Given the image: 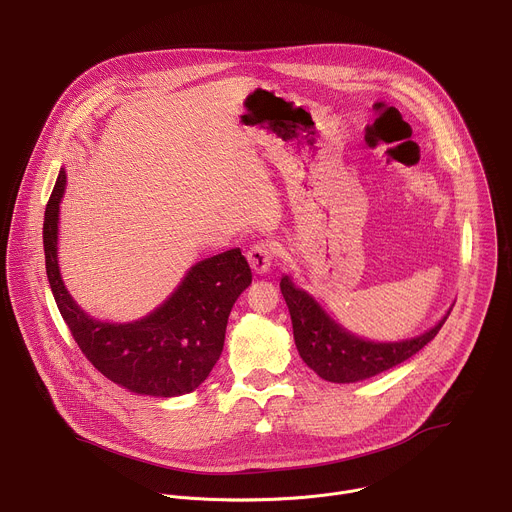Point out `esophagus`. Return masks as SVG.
I'll return each mask as SVG.
<instances>
[{"mask_svg":"<svg viewBox=\"0 0 512 512\" xmlns=\"http://www.w3.org/2000/svg\"><path fill=\"white\" fill-rule=\"evenodd\" d=\"M273 257H275V245L271 241H257L247 251L249 265L253 267L255 273L269 271V267L273 265Z\"/></svg>","mask_w":512,"mask_h":512,"instance_id":"esophagus-1","label":"esophagus"}]
</instances>
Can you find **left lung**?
Instances as JSON below:
<instances>
[{
    "instance_id": "obj_1",
    "label": "left lung",
    "mask_w": 512,
    "mask_h": 512,
    "mask_svg": "<svg viewBox=\"0 0 512 512\" xmlns=\"http://www.w3.org/2000/svg\"><path fill=\"white\" fill-rule=\"evenodd\" d=\"M281 294L294 324V340L308 367L330 383H356L389 371L440 332L448 316L429 332L403 342H369L346 332L324 310L298 289L287 277H281Z\"/></svg>"
}]
</instances>
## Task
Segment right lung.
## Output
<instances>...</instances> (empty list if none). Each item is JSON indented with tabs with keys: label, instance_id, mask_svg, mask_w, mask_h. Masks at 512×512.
<instances>
[{
	"label": "right lung",
	"instance_id": "add662e5",
	"mask_svg": "<svg viewBox=\"0 0 512 512\" xmlns=\"http://www.w3.org/2000/svg\"><path fill=\"white\" fill-rule=\"evenodd\" d=\"M64 184L66 174L60 170L44 214V255L56 306L72 338L103 377L133 393L176 397L194 391L221 356L231 308L253 279L241 249L196 263L172 298L143 320H93L72 302L58 271V204Z\"/></svg>",
	"mask_w": 512,
	"mask_h": 512
}]
</instances>
